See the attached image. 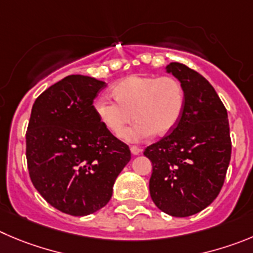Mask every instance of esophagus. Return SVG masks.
Masks as SVG:
<instances>
[{"label":"esophagus","mask_w":253,"mask_h":253,"mask_svg":"<svg viewBox=\"0 0 253 253\" xmlns=\"http://www.w3.org/2000/svg\"><path fill=\"white\" fill-rule=\"evenodd\" d=\"M131 152H132V155H140L141 152H142V150H141V148H138V147H134V146H132L131 147Z\"/></svg>","instance_id":"1"}]
</instances>
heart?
Instances as JSON below:
<instances>
[{
    "label": "heart",
    "mask_w": 253,
    "mask_h": 253,
    "mask_svg": "<svg viewBox=\"0 0 253 253\" xmlns=\"http://www.w3.org/2000/svg\"><path fill=\"white\" fill-rule=\"evenodd\" d=\"M113 94L116 100L101 96L96 101V113L116 136H121L126 127L137 119L122 136L128 142H141L153 133H169L185 110V88L171 76H128L113 87Z\"/></svg>",
    "instance_id": "heart-1"
}]
</instances>
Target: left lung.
Wrapping results in <instances>:
<instances>
[{
    "mask_svg": "<svg viewBox=\"0 0 253 253\" xmlns=\"http://www.w3.org/2000/svg\"><path fill=\"white\" fill-rule=\"evenodd\" d=\"M166 71L185 88L182 117L143 155L152 162L150 193L155 205L173 217L206 209L218 196L231 160L227 111L213 87L195 70L171 62Z\"/></svg>",
    "mask_w": 253,
    "mask_h": 253,
    "instance_id": "8db88e82",
    "label": "left lung"
}]
</instances>
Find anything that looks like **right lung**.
<instances>
[{
    "mask_svg": "<svg viewBox=\"0 0 253 253\" xmlns=\"http://www.w3.org/2000/svg\"><path fill=\"white\" fill-rule=\"evenodd\" d=\"M100 80L71 75L35 101L26 132V159L35 188L51 206L87 216L108 204L113 183L131 160L96 113Z\"/></svg>",
    "mask_w": 253,
    "mask_h": 253,
    "instance_id": "1",
    "label": "right lung"
}]
</instances>
